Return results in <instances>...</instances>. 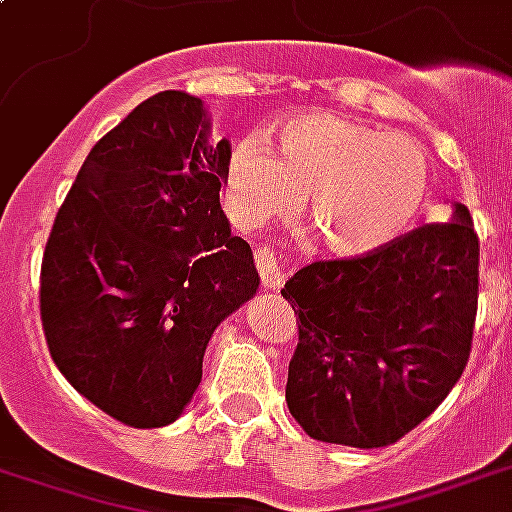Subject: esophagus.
<instances>
[{"label": "esophagus", "instance_id": "34e87169", "mask_svg": "<svg viewBox=\"0 0 512 512\" xmlns=\"http://www.w3.org/2000/svg\"><path fill=\"white\" fill-rule=\"evenodd\" d=\"M255 263L257 273H260V284L265 290H279L284 284V273L276 263V255H273L271 247H257L255 249Z\"/></svg>", "mask_w": 512, "mask_h": 512}]
</instances>
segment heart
<instances>
[{
    "instance_id": "heart-1",
    "label": "heart",
    "mask_w": 512,
    "mask_h": 512,
    "mask_svg": "<svg viewBox=\"0 0 512 512\" xmlns=\"http://www.w3.org/2000/svg\"><path fill=\"white\" fill-rule=\"evenodd\" d=\"M228 209L244 228L287 214L303 198V230L341 257L370 255L408 230L429 187L419 142L325 112L287 117L276 152L249 136L230 152Z\"/></svg>"
}]
</instances>
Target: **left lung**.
Listing matches in <instances>:
<instances>
[{
	"label": "left lung",
	"mask_w": 512,
	"mask_h": 512,
	"mask_svg": "<svg viewBox=\"0 0 512 512\" xmlns=\"http://www.w3.org/2000/svg\"><path fill=\"white\" fill-rule=\"evenodd\" d=\"M392 244L300 268L287 408L322 443L381 448L427 419L470 360L478 236L464 204Z\"/></svg>",
	"instance_id": "obj_1"
}]
</instances>
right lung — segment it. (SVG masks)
I'll return each instance as SVG.
<instances>
[{"label": "right lung", "instance_id": "obj_1", "mask_svg": "<svg viewBox=\"0 0 512 512\" xmlns=\"http://www.w3.org/2000/svg\"><path fill=\"white\" fill-rule=\"evenodd\" d=\"M228 161L204 101L155 93L93 144L56 214L39 276L50 357L128 427L182 416L212 333L260 287L220 206Z\"/></svg>", "mask_w": 512, "mask_h": 512}]
</instances>
